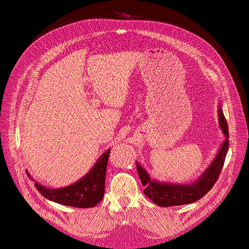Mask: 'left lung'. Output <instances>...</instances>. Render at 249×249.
<instances>
[{
  "instance_id": "left-lung-1",
  "label": "left lung",
  "mask_w": 249,
  "mask_h": 249,
  "mask_svg": "<svg viewBox=\"0 0 249 249\" xmlns=\"http://www.w3.org/2000/svg\"><path fill=\"white\" fill-rule=\"evenodd\" d=\"M218 120L219 127L225 135L223 144L218 149L217 154L215 155L211 165L205 169V171L194 182L188 184H174L169 182H160L157 179H152L149 173L142 167L139 162H136L137 171L140 178L142 185L144 186V195L150 198L155 204L163 206L183 205L196 202L210 192L214 186L220 174L221 169L224 167L227 152L229 149V131L227 121L221 105L218 106Z\"/></svg>"
}]
</instances>
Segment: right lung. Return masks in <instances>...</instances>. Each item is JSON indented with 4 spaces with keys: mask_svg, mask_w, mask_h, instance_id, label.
I'll return each mask as SVG.
<instances>
[{
    "mask_svg": "<svg viewBox=\"0 0 249 249\" xmlns=\"http://www.w3.org/2000/svg\"><path fill=\"white\" fill-rule=\"evenodd\" d=\"M110 151V149L106 151L98 158L91 170L73 184L61 188H49L35 182L37 190L46 199L56 203L73 206V208H93L104 198L106 170H107ZM26 174L34 181L28 171Z\"/></svg>",
    "mask_w": 249,
    "mask_h": 249,
    "instance_id": "right-lung-1",
    "label": "right lung"
}]
</instances>
